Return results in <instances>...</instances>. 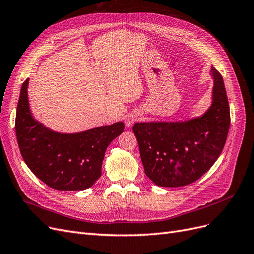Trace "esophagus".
Here are the masks:
<instances>
[{
	"instance_id": "1",
	"label": "esophagus",
	"mask_w": 254,
	"mask_h": 254,
	"mask_svg": "<svg viewBox=\"0 0 254 254\" xmlns=\"http://www.w3.org/2000/svg\"><path fill=\"white\" fill-rule=\"evenodd\" d=\"M137 120H139V115L137 114H135V113L128 114V115H126L125 124L127 127H130V126H132L133 123H135Z\"/></svg>"
}]
</instances>
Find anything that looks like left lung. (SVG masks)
Segmentation results:
<instances>
[{
  "instance_id": "left-lung-1",
  "label": "left lung",
  "mask_w": 254,
  "mask_h": 254,
  "mask_svg": "<svg viewBox=\"0 0 254 254\" xmlns=\"http://www.w3.org/2000/svg\"><path fill=\"white\" fill-rule=\"evenodd\" d=\"M213 104L201 118L181 123H135L146 176L160 187H184L210 170L224 148L230 127V108L224 79L216 68Z\"/></svg>"
}]
</instances>
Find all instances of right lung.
I'll return each mask as SVG.
<instances>
[{"instance_id":"right-lung-1","label":"right lung","mask_w":254,"mask_h":254,"mask_svg":"<svg viewBox=\"0 0 254 254\" xmlns=\"http://www.w3.org/2000/svg\"><path fill=\"white\" fill-rule=\"evenodd\" d=\"M26 79L16 114L17 141L23 160L38 178L58 190H80L102 175L108 145L124 131L123 122L75 134L51 131L30 114Z\"/></svg>"}]
</instances>
